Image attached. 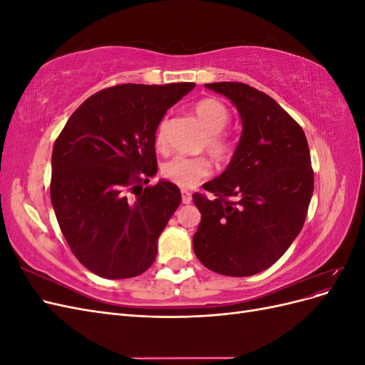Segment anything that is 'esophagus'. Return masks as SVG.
Here are the masks:
<instances>
[{
    "mask_svg": "<svg viewBox=\"0 0 365 365\" xmlns=\"http://www.w3.org/2000/svg\"><path fill=\"white\" fill-rule=\"evenodd\" d=\"M181 196H182V204L192 202V193L189 190H181Z\"/></svg>",
    "mask_w": 365,
    "mask_h": 365,
    "instance_id": "1",
    "label": "esophagus"
}]
</instances>
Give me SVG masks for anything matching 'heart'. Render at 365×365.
Masks as SVG:
<instances>
[{
    "label": "heart",
    "mask_w": 365,
    "mask_h": 365,
    "mask_svg": "<svg viewBox=\"0 0 365 365\" xmlns=\"http://www.w3.org/2000/svg\"><path fill=\"white\" fill-rule=\"evenodd\" d=\"M195 113L207 130L204 145L207 152L216 161L230 160L235 152V143L222 134L230 121L228 108L217 98L208 97L196 103ZM155 141L160 148L164 145V121L158 125ZM161 173L170 182L182 187V189H189L208 176L210 164L204 157L176 155L163 164Z\"/></svg>",
    "instance_id": "b5f03b06"
}]
</instances>
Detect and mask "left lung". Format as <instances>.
<instances>
[{
	"label": "left lung",
	"instance_id": "1",
	"mask_svg": "<svg viewBox=\"0 0 365 365\" xmlns=\"http://www.w3.org/2000/svg\"><path fill=\"white\" fill-rule=\"evenodd\" d=\"M237 108L242 134L228 168L193 195L201 224L193 236L205 268L248 277L269 268L306 220L314 170L302 126L274 101L240 82L205 83Z\"/></svg>",
	"mask_w": 365,
	"mask_h": 365
}]
</instances>
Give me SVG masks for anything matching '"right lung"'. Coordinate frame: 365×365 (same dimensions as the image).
Returning <instances> with one entry per match:
<instances>
[{
	"mask_svg": "<svg viewBox=\"0 0 365 365\" xmlns=\"http://www.w3.org/2000/svg\"><path fill=\"white\" fill-rule=\"evenodd\" d=\"M195 88L123 83L88 97L56 138L50 196L68 247L103 279H129L157 257V242L181 192L157 173L155 132L165 111Z\"/></svg>",
	"mask_w": 365,
	"mask_h": 365,
	"instance_id": "right-lung-1",
	"label": "right lung"
}]
</instances>
